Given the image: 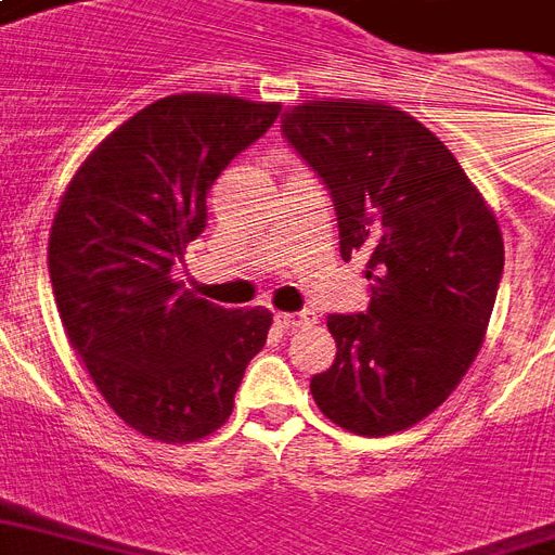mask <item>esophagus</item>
Listing matches in <instances>:
<instances>
[{
    "instance_id": "obj_1",
    "label": "esophagus",
    "mask_w": 555,
    "mask_h": 555,
    "mask_svg": "<svg viewBox=\"0 0 555 555\" xmlns=\"http://www.w3.org/2000/svg\"><path fill=\"white\" fill-rule=\"evenodd\" d=\"M311 320L314 317L306 314V311H299V314H285V311H279L276 314V323L285 328V332H296V328H306V325H311Z\"/></svg>"
}]
</instances>
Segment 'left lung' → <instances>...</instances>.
<instances>
[{
	"label": "left lung",
	"instance_id": "1",
	"mask_svg": "<svg viewBox=\"0 0 555 555\" xmlns=\"http://www.w3.org/2000/svg\"><path fill=\"white\" fill-rule=\"evenodd\" d=\"M282 133L328 185L340 256H366L372 291L366 314H328L337 354L311 396L358 437L413 428L483 346L503 273L498 218L428 127L384 101H306L285 109Z\"/></svg>",
	"mask_w": 555,
	"mask_h": 555
}]
</instances>
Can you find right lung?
Listing matches in <instances>:
<instances>
[{"label":"right lung","mask_w":555,"mask_h":555,"mask_svg":"<svg viewBox=\"0 0 555 555\" xmlns=\"http://www.w3.org/2000/svg\"><path fill=\"white\" fill-rule=\"evenodd\" d=\"M279 109L223 92L154 101L80 163L54 211L49 276L66 337L142 437H211L268 340V308L215 306L171 270L206 227L209 185Z\"/></svg>","instance_id":"add662e5"}]
</instances>
